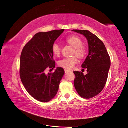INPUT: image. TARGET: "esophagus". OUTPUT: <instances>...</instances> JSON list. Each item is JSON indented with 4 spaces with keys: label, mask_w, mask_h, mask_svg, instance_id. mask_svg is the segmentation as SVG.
Masks as SVG:
<instances>
[{
    "label": "esophagus",
    "mask_w": 128,
    "mask_h": 128,
    "mask_svg": "<svg viewBox=\"0 0 128 128\" xmlns=\"http://www.w3.org/2000/svg\"><path fill=\"white\" fill-rule=\"evenodd\" d=\"M64 71H65V72H66V73H68V72H70V70H64Z\"/></svg>",
    "instance_id": "1"
}]
</instances>
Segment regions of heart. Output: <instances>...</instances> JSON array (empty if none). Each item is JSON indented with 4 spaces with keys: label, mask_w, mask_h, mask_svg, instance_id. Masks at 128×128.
I'll return each instance as SVG.
<instances>
[{
    "label": "heart",
    "mask_w": 128,
    "mask_h": 128,
    "mask_svg": "<svg viewBox=\"0 0 128 128\" xmlns=\"http://www.w3.org/2000/svg\"><path fill=\"white\" fill-rule=\"evenodd\" d=\"M66 42L74 48L73 55H76L79 58H83L86 55V49L85 47L82 45V39L76 36H72L66 39ZM52 50L54 54L56 56H58L60 54L61 49L60 45L55 43L52 46ZM78 59L76 57H73L70 58H64L58 62V65L60 67L66 70H70L77 64Z\"/></svg>",
    "instance_id": "1"
}]
</instances>
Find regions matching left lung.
I'll return each instance as SVG.
<instances>
[{"label":"left lung","mask_w":128,"mask_h":128,"mask_svg":"<svg viewBox=\"0 0 128 128\" xmlns=\"http://www.w3.org/2000/svg\"><path fill=\"white\" fill-rule=\"evenodd\" d=\"M72 31L83 35L88 40L89 53L82 64L88 73L74 71V87L82 98L88 99L98 95L103 90L107 80L110 60L104 42L97 36L86 30Z\"/></svg>","instance_id":"1"}]
</instances>
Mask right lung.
Listing matches in <instances>:
<instances>
[{"label":"right lung","mask_w":128,"mask_h":128,"mask_svg":"<svg viewBox=\"0 0 128 128\" xmlns=\"http://www.w3.org/2000/svg\"><path fill=\"white\" fill-rule=\"evenodd\" d=\"M64 30L39 32L24 46L20 58V78L27 92L36 100L47 102L55 97L64 74L57 67L45 74L48 68L55 67L52 46Z\"/></svg>","instance_id":"obj_1"}]
</instances>
